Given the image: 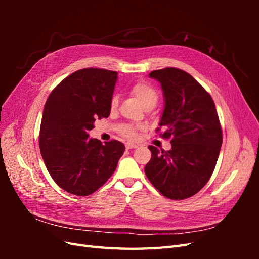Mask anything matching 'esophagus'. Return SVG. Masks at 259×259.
<instances>
[{
    "mask_svg": "<svg viewBox=\"0 0 259 259\" xmlns=\"http://www.w3.org/2000/svg\"><path fill=\"white\" fill-rule=\"evenodd\" d=\"M125 147H126V149H135V148H138V145L137 144L127 143L126 145H125Z\"/></svg>",
    "mask_w": 259,
    "mask_h": 259,
    "instance_id": "obj_1",
    "label": "esophagus"
}]
</instances>
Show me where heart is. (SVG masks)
Here are the masks:
<instances>
[{"mask_svg":"<svg viewBox=\"0 0 259 259\" xmlns=\"http://www.w3.org/2000/svg\"><path fill=\"white\" fill-rule=\"evenodd\" d=\"M131 93L134 95L142 104L145 108H153L156 103L159 100V93L156 91L151 84H149L147 82L140 81L137 82L132 86ZM117 105H119V97L116 95H113L110 99V109L113 111L117 108ZM139 126H135V125H130V124H125L120 128V134L127 138V139H135L137 136V130Z\"/></svg>","mask_w":259,"mask_h":259,"instance_id":"obj_1","label":"heart"}]
</instances>
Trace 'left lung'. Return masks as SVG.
<instances>
[{
  "label": "left lung",
  "mask_w": 259,
  "mask_h": 259,
  "mask_svg": "<svg viewBox=\"0 0 259 259\" xmlns=\"http://www.w3.org/2000/svg\"><path fill=\"white\" fill-rule=\"evenodd\" d=\"M161 83L165 107L156 131L170 138L171 149L149 146L145 173L164 197L184 200L198 193L215 169L223 132L214 100L194 77L168 67L149 73Z\"/></svg>",
  "instance_id": "8db88e82"
}]
</instances>
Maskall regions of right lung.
I'll return each mask as SVG.
<instances>
[{
	"label": "right lung",
	"mask_w": 259,
	"mask_h": 259,
	"mask_svg": "<svg viewBox=\"0 0 259 259\" xmlns=\"http://www.w3.org/2000/svg\"><path fill=\"white\" fill-rule=\"evenodd\" d=\"M117 72L85 68L68 75L46 100L38 136L45 166L61 189L80 197L112 176L125 146L89 139L96 119L110 114Z\"/></svg>",
	"instance_id": "1"
}]
</instances>
